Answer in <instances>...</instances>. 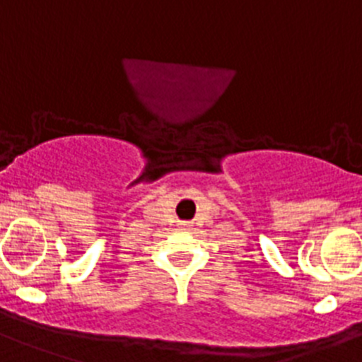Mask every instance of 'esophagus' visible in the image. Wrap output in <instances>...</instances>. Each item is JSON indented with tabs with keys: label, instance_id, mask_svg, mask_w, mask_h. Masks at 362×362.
<instances>
[{
	"label": "esophagus",
	"instance_id": "1",
	"mask_svg": "<svg viewBox=\"0 0 362 362\" xmlns=\"http://www.w3.org/2000/svg\"><path fill=\"white\" fill-rule=\"evenodd\" d=\"M182 227H189V223H182Z\"/></svg>",
	"mask_w": 362,
	"mask_h": 362
}]
</instances>
